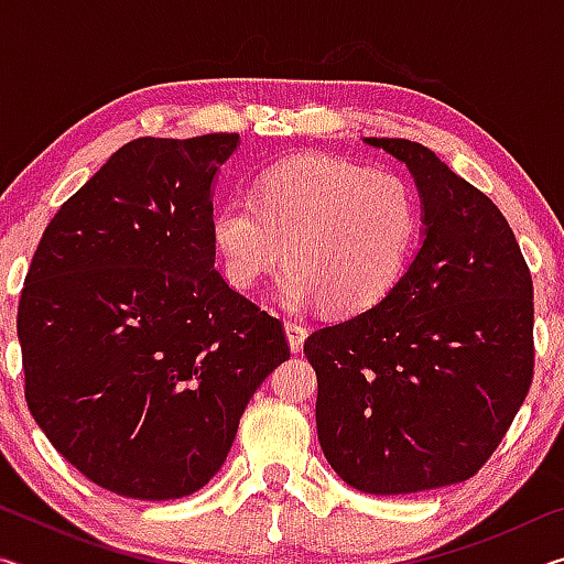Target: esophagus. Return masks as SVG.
Segmentation results:
<instances>
[{
	"mask_svg": "<svg viewBox=\"0 0 564 564\" xmlns=\"http://www.w3.org/2000/svg\"><path fill=\"white\" fill-rule=\"evenodd\" d=\"M308 336V328L301 326L299 321H289L285 323V338H289V346L293 352H299L303 348V340Z\"/></svg>",
	"mask_w": 564,
	"mask_h": 564,
	"instance_id": "esophagus-1",
	"label": "esophagus"
}]
</instances>
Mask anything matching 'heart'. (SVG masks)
Masks as SVG:
<instances>
[{
    "instance_id": "heart-1",
    "label": "heart",
    "mask_w": 564,
    "mask_h": 564,
    "mask_svg": "<svg viewBox=\"0 0 564 564\" xmlns=\"http://www.w3.org/2000/svg\"><path fill=\"white\" fill-rule=\"evenodd\" d=\"M417 231L420 204L403 176L323 154L281 161L253 198H228L212 224L236 289H253L285 253L279 299L291 308L321 301L340 316L373 308L395 289Z\"/></svg>"
}]
</instances>
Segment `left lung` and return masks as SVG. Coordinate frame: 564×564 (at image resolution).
Here are the masks:
<instances>
[{
	"mask_svg": "<svg viewBox=\"0 0 564 564\" xmlns=\"http://www.w3.org/2000/svg\"><path fill=\"white\" fill-rule=\"evenodd\" d=\"M405 164L423 241L373 308L311 333L321 451L350 488L435 490L473 477L532 380V279L482 191L408 139H362Z\"/></svg>",
	"mask_w": 564,
	"mask_h": 564,
	"instance_id": "8db88e82",
	"label": "left lung"
}]
</instances>
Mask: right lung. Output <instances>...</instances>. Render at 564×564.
Segmentation results:
<instances>
[{"instance_id":"obj_1","label":"right lung","mask_w":564,"mask_h":564,"mask_svg":"<svg viewBox=\"0 0 564 564\" xmlns=\"http://www.w3.org/2000/svg\"><path fill=\"white\" fill-rule=\"evenodd\" d=\"M238 141L123 144L56 212L26 273V405L76 470L123 498L202 490L291 356L281 321L214 269V184Z\"/></svg>"}]
</instances>
